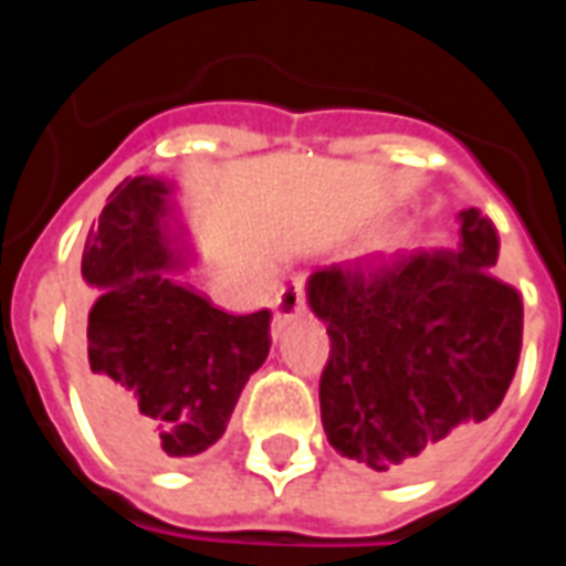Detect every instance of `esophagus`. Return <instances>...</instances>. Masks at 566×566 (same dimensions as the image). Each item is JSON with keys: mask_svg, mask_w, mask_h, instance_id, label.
Listing matches in <instances>:
<instances>
[{"mask_svg": "<svg viewBox=\"0 0 566 566\" xmlns=\"http://www.w3.org/2000/svg\"><path fill=\"white\" fill-rule=\"evenodd\" d=\"M306 312V282L296 275L291 282L284 284L279 296H275V318L279 321H294Z\"/></svg>", "mask_w": 566, "mask_h": 566, "instance_id": "1", "label": "esophagus"}]
</instances>
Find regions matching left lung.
<instances>
[{
    "mask_svg": "<svg viewBox=\"0 0 566 566\" xmlns=\"http://www.w3.org/2000/svg\"><path fill=\"white\" fill-rule=\"evenodd\" d=\"M461 242L308 275L327 324L321 424L348 461L385 479L437 467L497 412L522 355V296L494 275L500 239L463 209Z\"/></svg>",
    "mask_w": 566,
    "mask_h": 566,
    "instance_id": "left-lung-1",
    "label": "left lung"
}]
</instances>
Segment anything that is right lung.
I'll use <instances>...</instances> for the list:
<instances>
[{
	"label": "right lung",
	"mask_w": 566,
	"mask_h": 566,
	"mask_svg": "<svg viewBox=\"0 0 566 566\" xmlns=\"http://www.w3.org/2000/svg\"><path fill=\"white\" fill-rule=\"evenodd\" d=\"M181 266L169 185H117L81 254L78 339L93 421L136 463L169 467L214 446L270 355V308L221 312L175 275Z\"/></svg>",
	"instance_id": "1"
}]
</instances>
